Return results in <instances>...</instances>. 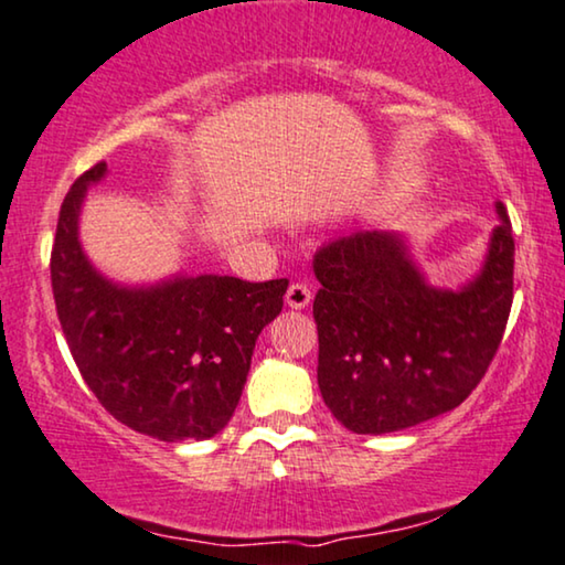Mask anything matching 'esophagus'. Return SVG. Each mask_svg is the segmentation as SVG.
Returning <instances> with one entry per match:
<instances>
[{"label":"esophagus","mask_w":565,"mask_h":565,"mask_svg":"<svg viewBox=\"0 0 565 565\" xmlns=\"http://www.w3.org/2000/svg\"><path fill=\"white\" fill-rule=\"evenodd\" d=\"M310 299H312V291L302 281L291 284L289 291H287V305L291 307V310H305V307L310 305Z\"/></svg>","instance_id":"34e87169"}]
</instances>
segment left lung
Listing matches in <instances>:
<instances>
[{"instance_id": "1", "label": "left lung", "mask_w": 565, "mask_h": 565, "mask_svg": "<svg viewBox=\"0 0 565 565\" xmlns=\"http://www.w3.org/2000/svg\"><path fill=\"white\" fill-rule=\"evenodd\" d=\"M478 276L426 281L401 232L356 230L315 253L318 385L353 434H390L452 411L491 364L514 299V237L495 204Z\"/></svg>"}]
</instances>
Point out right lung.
Masks as SVG:
<instances>
[{
  "label": "right lung",
  "instance_id": "right-lung-1",
  "mask_svg": "<svg viewBox=\"0 0 565 565\" xmlns=\"http://www.w3.org/2000/svg\"><path fill=\"white\" fill-rule=\"evenodd\" d=\"M97 162L66 193L51 250L56 315L82 380L113 418L160 441L212 439L235 413L255 341L281 312L287 278L172 276L124 287L87 260L79 212Z\"/></svg>",
  "mask_w": 565,
  "mask_h": 565
}]
</instances>
